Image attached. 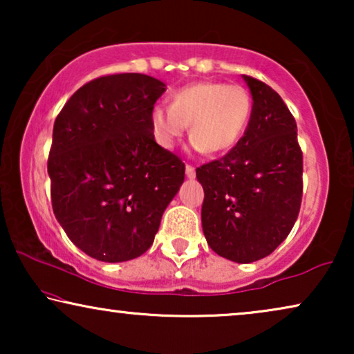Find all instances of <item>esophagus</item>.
<instances>
[{
  "instance_id": "34e87169",
  "label": "esophagus",
  "mask_w": 354,
  "mask_h": 354,
  "mask_svg": "<svg viewBox=\"0 0 354 354\" xmlns=\"http://www.w3.org/2000/svg\"><path fill=\"white\" fill-rule=\"evenodd\" d=\"M185 174H187L188 178H195V176H196L195 167L190 166V164H187V166H185Z\"/></svg>"
}]
</instances>
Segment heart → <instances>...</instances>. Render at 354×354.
Masks as SVG:
<instances>
[{"mask_svg":"<svg viewBox=\"0 0 354 354\" xmlns=\"http://www.w3.org/2000/svg\"><path fill=\"white\" fill-rule=\"evenodd\" d=\"M253 111V100L241 85L196 82L171 96V106L151 113L154 137L164 148H174L190 124L193 148L219 154L234 148L243 137Z\"/></svg>","mask_w":354,"mask_h":354,"instance_id":"b5f03b06","label":"heart"}]
</instances>
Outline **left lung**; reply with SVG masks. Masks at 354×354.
<instances>
[{
  "label": "left lung",
  "mask_w": 354,
  "mask_h": 354,
  "mask_svg": "<svg viewBox=\"0 0 354 354\" xmlns=\"http://www.w3.org/2000/svg\"><path fill=\"white\" fill-rule=\"evenodd\" d=\"M253 95L248 127L221 159L196 167L205 190L201 222L222 258L253 263L292 232L303 196V151L297 122L275 90L243 75Z\"/></svg>",
  "instance_id": "1"
}]
</instances>
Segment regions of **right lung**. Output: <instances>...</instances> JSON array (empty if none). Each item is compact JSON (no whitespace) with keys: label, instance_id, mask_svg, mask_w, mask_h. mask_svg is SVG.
I'll return each instance as SVG.
<instances>
[{"label":"right lung","instance_id":"add662e5","mask_svg":"<svg viewBox=\"0 0 354 354\" xmlns=\"http://www.w3.org/2000/svg\"><path fill=\"white\" fill-rule=\"evenodd\" d=\"M164 91L149 75H103L80 86L55 120L53 212L91 258L143 254L185 178L182 159L154 142L151 113Z\"/></svg>","mask_w":354,"mask_h":354}]
</instances>
